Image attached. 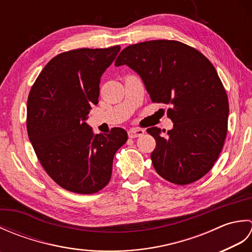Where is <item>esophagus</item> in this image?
Masks as SVG:
<instances>
[{
  "label": "esophagus",
  "mask_w": 252,
  "mask_h": 252,
  "mask_svg": "<svg viewBox=\"0 0 252 252\" xmlns=\"http://www.w3.org/2000/svg\"><path fill=\"white\" fill-rule=\"evenodd\" d=\"M144 131L143 129H135V127H133V129L127 131V134H129L130 138H135V137H140L144 134Z\"/></svg>",
  "instance_id": "obj_1"
}]
</instances>
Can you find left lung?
<instances>
[{
    "label": "left lung",
    "instance_id": "left-lung-1",
    "mask_svg": "<svg viewBox=\"0 0 252 252\" xmlns=\"http://www.w3.org/2000/svg\"><path fill=\"white\" fill-rule=\"evenodd\" d=\"M115 65L133 69L154 103L171 106L167 116L173 129L167 136L157 126L147 129L156 140L151 158L157 173L178 185L201 179L222 151L229 111L210 61L179 41L153 40L126 47Z\"/></svg>",
    "mask_w": 252,
    "mask_h": 252
}]
</instances>
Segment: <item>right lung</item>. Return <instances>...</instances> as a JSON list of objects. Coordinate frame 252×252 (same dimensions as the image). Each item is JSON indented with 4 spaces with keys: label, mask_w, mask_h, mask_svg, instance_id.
I'll list each match as a JSON object with an SVG mask.
<instances>
[{
    "label": "right lung",
    "mask_w": 252,
    "mask_h": 252,
    "mask_svg": "<svg viewBox=\"0 0 252 252\" xmlns=\"http://www.w3.org/2000/svg\"><path fill=\"white\" fill-rule=\"evenodd\" d=\"M120 46L79 49L46 63L27 101V131L46 173L69 191L94 194L109 183L116 152L127 141L126 130L94 134L85 122L98 104L101 74Z\"/></svg>",
    "instance_id": "add662e5"
}]
</instances>
